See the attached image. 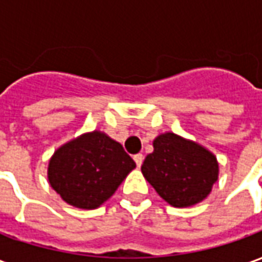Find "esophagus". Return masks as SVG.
Wrapping results in <instances>:
<instances>
[{"instance_id":"34e87169","label":"esophagus","mask_w":262,"mask_h":262,"mask_svg":"<svg viewBox=\"0 0 262 262\" xmlns=\"http://www.w3.org/2000/svg\"><path fill=\"white\" fill-rule=\"evenodd\" d=\"M143 159H144V157H143V154H136V156L133 157V160H135V163H136L137 167H140V165L143 164Z\"/></svg>"}]
</instances>
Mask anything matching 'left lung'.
<instances>
[{
  "label": "left lung",
  "mask_w": 262,
  "mask_h": 262,
  "mask_svg": "<svg viewBox=\"0 0 262 262\" xmlns=\"http://www.w3.org/2000/svg\"><path fill=\"white\" fill-rule=\"evenodd\" d=\"M142 172L160 196L176 208L202 202L219 177L217 160L201 144L176 133L154 139Z\"/></svg>",
  "instance_id": "obj_1"
}]
</instances>
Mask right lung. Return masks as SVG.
Segmentation results:
<instances>
[{
	"instance_id": "add662e5",
	"label": "right lung",
	"mask_w": 262,
	"mask_h": 262,
	"mask_svg": "<svg viewBox=\"0 0 262 262\" xmlns=\"http://www.w3.org/2000/svg\"><path fill=\"white\" fill-rule=\"evenodd\" d=\"M136 163L122 144L102 132L84 133L54 151L49 161L50 187L80 209H97L112 196Z\"/></svg>"
}]
</instances>
